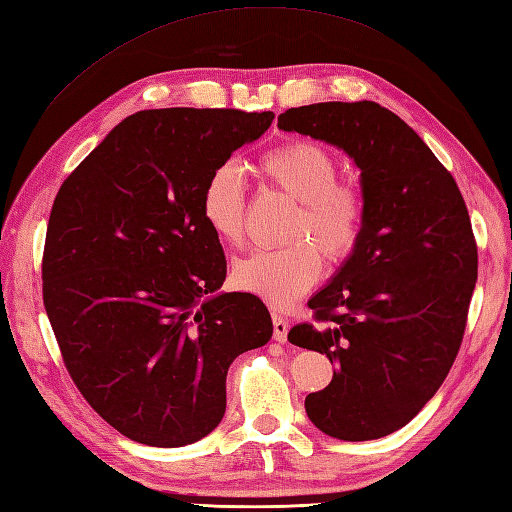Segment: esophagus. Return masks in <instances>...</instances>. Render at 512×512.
Returning <instances> with one entry per match:
<instances>
[{
    "instance_id": "esophagus-1",
    "label": "esophagus",
    "mask_w": 512,
    "mask_h": 512,
    "mask_svg": "<svg viewBox=\"0 0 512 512\" xmlns=\"http://www.w3.org/2000/svg\"><path fill=\"white\" fill-rule=\"evenodd\" d=\"M272 324H274V339H277L279 344L287 342V331H290V322H287L281 313L272 311Z\"/></svg>"
}]
</instances>
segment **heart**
<instances>
[{
  "label": "heart",
  "instance_id": "b5f03b06",
  "mask_svg": "<svg viewBox=\"0 0 512 512\" xmlns=\"http://www.w3.org/2000/svg\"><path fill=\"white\" fill-rule=\"evenodd\" d=\"M264 177L298 201L287 244L255 251L235 261L233 281L272 305H287L305 294L322 272L320 253L344 259L355 248L363 225V199L346 181H337L335 157L320 144L294 140L259 157ZM201 218L220 242L238 246L246 220V186L233 162L216 166L203 183Z\"/></svg>",
  "mask_w": 512,
  "mask_h": 512
}]
</instances>
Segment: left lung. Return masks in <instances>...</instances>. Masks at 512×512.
Wrapping results in <instances>:
<instances>
[{"label": "left lung", "mask_w": 512, "mask_h": 512, "mask_svg": "<svg viewBox=\"0 0 512 512\" xmlns=\"http://www.w3.org/2000/svg\"><path fill=\"white\" fill-rule=\"evenodd\" d=\"M277 127L333 144L361 170L359 240L309 298L318 326L287 335L335 363L307 415L342 441L387 437L435 396L463 342L478 279L465 201L426 142L374 101L292 108Z\"/></svg>", "instance_id": "1"}]
</instances>
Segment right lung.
Instances as JSON below:
<instances>
[{"instance_id":"obj_1","label":"right lung","mask_w":512,"mask_h":512,"mask_svg":"<svg viewBox=\"0 0 512 512\" xmlns=\"http://www.w3.org/2000/svg\"><path fill=\"white\" fill-rule=\"evenodd\" d=\"M272 112L164 108L127 116L51 207L43 300L64 365L121 435L153 448L203 439L227 409L233 359L270 342L253 294L218 292L225 253L203 183Z\"/></svg>"}]
</instances>
